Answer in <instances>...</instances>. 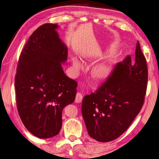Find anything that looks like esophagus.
I'll list each match as a JSON object with an SVG mask.
<instances>
[{
  "label": "esophagus",
  "mask_w": 159,
  "mask_h": 159,
  "mask_svg": "<svg viewBox=\"0 0 159 159\" xmlns=\"http://www.w3.org/2000/svg\"><path fill=\"white\" fill-rule=\"evenodd\" d=\"M83 98V96H82V94H81L80 93H77L76 94V97H75V102L76 103H80L82 102Z\"/></svg>",
  "instance_id": "34e87169"
}]
</instances>
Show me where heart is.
<instances>
[{
	"instance_id": "1",
	"label": "heart",
	"mask_w": 159,
	"mask_h": 159,
	"mask_svg": "<svg viewBox=\"0 0 159 159\" xmlns=\"http://www.w3.org/2000/svg\"><path fill=\"white\" fill-rule=\"evenodd\" d=\"M73 65L76 68V69H80V68L81 67L80 63L77 60H75V59L73 60ZM108 72V68H107L106 66L102 65V66H99V67H98V69H96L94 75H95V77H96V78L102 79L107 75Z\"/></svg>"
}]
</instances>
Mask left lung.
Here are the masks:
<instances>
[{
  "instance_id": "1",
  "label": "left lung",
  "mask_w": 159,
  "mask_h": 159,
  "mask_svg": "<svg viewBox=\"0 0 159 159\" xmlns=\"http://www.w3.org/2000/svg\"><path fill=\"white\" fill-rule=\"evenodd\" d=\"M147 83L146 59L138 41L134 61L128 56L95 93L84 98L82 112L90 137L108 142L124 133L143 106Z\"/></svg>"
}]
</instances>
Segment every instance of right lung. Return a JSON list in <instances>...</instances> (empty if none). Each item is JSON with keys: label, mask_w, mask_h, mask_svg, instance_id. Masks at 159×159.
<instances>
[{"label": "right lung", "mask_w": 159, "mask_h": 159, "mask_svg": "<svg viewBox=\"0 0 159 159\" xmlns=\"http://www.w3.org/2000/svg\"><path fill=\"white\" fill-rule=\"evenodd\" d=\"M58 27L44 24L32 34L20 53L15 77L18 114L25 128L41 139L58 134L62 110L75 101L77 93V83L61 66L68 49Z\"/></svg>", "instance_id": "obj_1"}]
</instances>
